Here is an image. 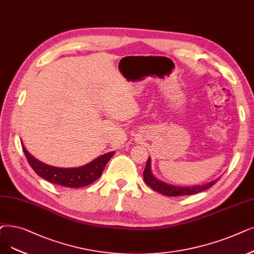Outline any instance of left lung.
<instances>
[{"label":"left lung","mask_w":254,"mask_h":254,"mask_svg":"<svg viewBox=\"0 0 254 254\" xmlns=\"http://www.w3.org/2000/svg\"><path fill=\"white\" fill-rule=\"evenodd\" d=\"M143 179H144V182L150 187V188L154 191H157L163 195L166 196H185V195H192L202 192L208 188H211L212 186H214L218 180L213 181L208 184L202 185V186H194V187H176L172 186L166 183H163L159 180H157L151 173L150 170V158H148L146 166L144 171H143Z\"/></svg>","instance_id":"obj_1"}]
</instances>
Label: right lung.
<instances>
[{
    "label": "right lung",
    "mask_w": 254,
    "mask_h": 254,
    "mask_svg": "<svg viewBox=\"0 0 254 254\" xmlns=\"http://www.w3.org/2000/svg\"><path fill=\"white\" fill-rule=\"evenodd\" d=\"M25 156L32 169L42 179L50 183L60 185L68 188H80L95 182L104 171L107 163L113 157L114 151L108 152L98 157L91 163L78 168H59L53 167L35 159L28 152L26 147L21 145Z\"/></svg>",
    "instance_id": "1"
}]
</instances>
